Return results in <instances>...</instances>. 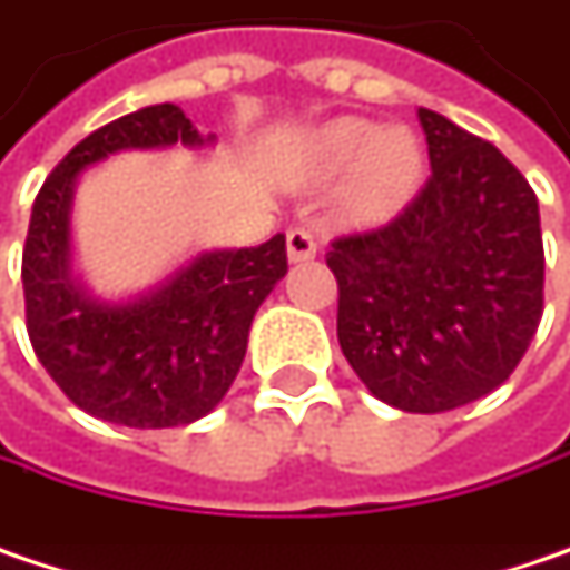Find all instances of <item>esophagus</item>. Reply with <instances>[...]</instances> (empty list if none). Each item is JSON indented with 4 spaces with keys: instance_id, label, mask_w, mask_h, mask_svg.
Instances as JSON below:
<instances>
[{
    "instance_id": "obj_1",
    "label": "esophagus",
    "mask_w": 570,
    "mask_h": 570,
    "mask_svg": "<svg viewBox=\"0 0 570 570\" xmlns=\"http://www.w3.org/2000/svg\"><path fill=\"white\" fill-rule=\"evenodd\" d=\"M285 243H288V259H292V263H307V259L317 256V239H314L307 229H302V226L288 229Z\"/></svg>"
}]
</instances>
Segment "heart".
<instances>
[{
	"mask_svg": "<svg viewBox=\"0 0 570 570\" xmlns=\"http://www.w3.org/2000/svg\"><path fill=\"white\" fill-rule=\"evenodd\" d=\"M317 175H350L346 210L376 224L392 217L422 184L425 155L409 129H383L370 119L344 116L317 129L311 142Z\"/></svg>",
	"mask_w": 570,
	"mask_h": 570,
	"instance_id": "obj_1",
	"label": "heart"
}]
</instances>
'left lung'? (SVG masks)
<instances>
[{
    "label": "left lung",
    "instance_id": "left-lung-1",
    "mask_svg": "<svg viewBox=\"0 0 570 570\" xmlns=\"http://www.w3.org/2000/svg\"><path fill=\"white\" fill-rule=\"evenodd\" d=\"M431 178L386 226L331 243L337 341L402 412H451L507 383L542 321L539 200L497 145L419 109Z\"/></svg>",
    "mask_w": 570,
    "mask_h": 570
}]
</instances>
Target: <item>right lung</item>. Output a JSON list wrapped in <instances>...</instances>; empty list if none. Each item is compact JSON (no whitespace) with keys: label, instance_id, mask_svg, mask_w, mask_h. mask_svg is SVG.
I'll return each mask as SVG.
<instances>
[{"label":"right lung","instance_id":"right-lung-1","mask_svg":"<svg viewBox=\"0 0 570 570\" xmlns=\"http://www.w3.org/2000/svg\"><path fill=\"white\" fill-rule=\"evenodd\" d=\"M214 142L175 102L112 119L41 184L21 253L24 324L35 356L94 419L126 428L190 425L233 386L256 311L288 272L285 236L210 249L129 302L94 298L70 272V204L80 171L126 148Z\"/></svg>","mask_w":570,"mask_h":570}]
</instances>
